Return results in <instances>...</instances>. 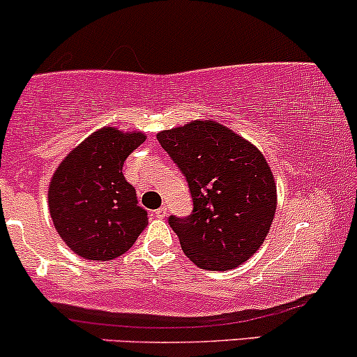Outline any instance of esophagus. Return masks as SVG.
I'll return each mask as SVG.
<instances>
[{
	"label": "esophagus",
	"mask_w": 357,
	"mask_h": 357,
	"mask_svg": "<svg viewBox=\"0 0 357 357\" xmlns=\"http://www.w3.org/2000/svg\"><path fill=\"white\" fill-rule=\"evenodd\" d=\"M167 214H168V209L165 208V206H162V208H158V209L155 211V216L156 218H165V216H167Z\"/></svg>",
	"instance_id": "34e87169"
}]
</instances>
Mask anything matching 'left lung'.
<instances>
[{
	"label": "left lung",
	"instance_id": "8db88e82",
	"mask_svg": "<svg viewBox=\"0 0 357 357\" xmlns=\"http://www.w3.org/2000/svg\"><path fill=\"white\" fill-rule=\"evenodd\" d=\"M189 183L192 213L168 218L183 254L208 271L235 269L259 250L275 213V183L262 153L213 121L158 132Z\"/></svg>",
	"mask_w": 357,
	"mask_h": 357
}]
</instances>
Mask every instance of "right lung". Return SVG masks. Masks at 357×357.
<instances>
[{"label": "right lung", "instance_id": "obj_1", "mask_svg": "<svg viewBox=\"0 0 357 357\" xmlns=\"http://www.w3.org/2000/svg\"><path fill=\"white\" fill-rule=\"evenodd\" d=\"M143 132L103 128L61 162L49 185V211L64 243L88 260L126 254L148 225L136 189L124 178L126 158Z\"/></svg>", "mask_w": 357, "mask_h": 357}]
</instances>
